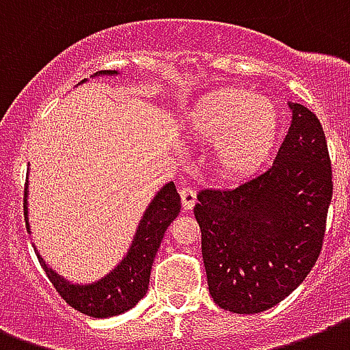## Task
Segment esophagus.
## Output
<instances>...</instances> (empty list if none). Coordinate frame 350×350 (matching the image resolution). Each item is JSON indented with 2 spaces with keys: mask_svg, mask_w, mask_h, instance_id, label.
Returning <instances> with one entry per match:
<instances>
[{
  "mask_svg": "<svg viewBox=\"0 0 350 350\" xmlns=\"http://www.w3.org/2000/svg\"><path fill=\"white\" fill-rule=\"evenodd\" d=\"M180 199H183L184 210H193L195 200H197V193H195V189L184 186V188L180 189Z\"/></svg>",
  "mask_w": 350,
  "mask_h": 350,
  "instance_id": "1",
  "label": "esophagus"
}]
</instances>
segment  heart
<instances>
[{
    "mask_svg": "<svg viewBox=\"0 0 350 350\" xmlns=\"http://www.w3.org/2000/svg\"><path fill=\"white\" fill-rule=\"evenodd\" d=\"M195 137L213 144V167L226 180L256 175L278 144L281 118L272 100L226 88L200 100L188 116Z\"/></svg>",
    "mask_w": 350,
    "mask_h": 350,
    "instance_id": "obj_1",
    "label": "heart"
}]
</instances>
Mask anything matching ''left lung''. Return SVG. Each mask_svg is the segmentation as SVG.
Segmentation results:
<instances>
[{
	"label": "left lung",
	"mask_w": 350,
	"mask_h": 350,
	"mask_svg": "<svg viewBox=\"0 0 350 350\" xmlns=\"http://www.w3.org/2000/svg\"><path fill=\"white\" fill-rule=\"evenodd\" d=\"M292 122L272 167L232 189H202L195 219L208 288L235 314L291 296L318 261L332 199V167L318 116L288 102Z\"/></svg>",
	"instance_id": "obj_1"
}]
</instances>
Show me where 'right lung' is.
<instances>
[{
	"label": "right lung",
	"mask_w": 350,
	"mask_h": 350,
	"mask_svg": "<svg viewBox=\"0 0 350 350\" xmlns=\"http://www.w3.org/2000/svg\"><path fill=\"white\" fill-rule=\"evenodd\" d=\"M118 75L120 71H98L91 78L118 77ZM83 82H88V78H83L80 83ZM27 199H29V178H27L23 208H25L27 232L31 234L29 200ZM178 212H180V197L175 189V184H164L151 199L144 215L138 221L131 245L118 261V265L111 268L105 275L96 281H91V283H72L64 275H59L58 272H54L53 268L43 261V257L38 254V250L36 256L54 288L72 308H77L88 316H93V318L118 316L122 312H127L146 296V291L150 285L151 265L155 261L157 250L161 246L164 232L175 221Z\"/></svg>",
	"instance_id": "1"
}]
</instances>
